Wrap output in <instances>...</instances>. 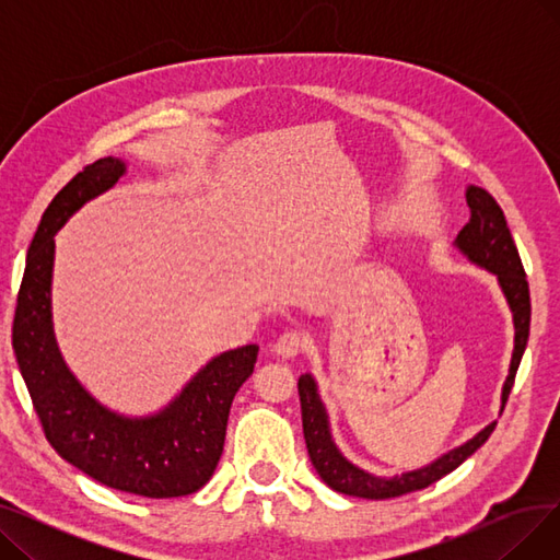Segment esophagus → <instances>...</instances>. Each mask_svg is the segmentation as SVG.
Wrapping results in <instances>:
<instances>
[{
	"label": "esophagus",
	"mask_w": 560,
	"mask_h": 560,
	"mask_svg": "<svg viewBox=\"0 0 560 560\" xmlns=\"http://www.w3.org/2000/svg\"><path fill=\"white\" fill-rule=\"evenodd\" d=\"M304 347H306V334L302 331H283L275 342V351L281 359H295Z\"/></svg>",
	"instance_id": "obj_1"
}]
</instances>
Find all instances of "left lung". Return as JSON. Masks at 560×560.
<instances>
[{
	"label": "left lung",
	"instance_id": "obj_1",
	"mask_svg": "<svg viewBox=\"0 0 560 560\" xmlns=\"http://www.w3.org/2000/svg\"><path fill=\"white\" fill-rule=\"evenodd\" d=\"M465 199L469 206V222L458 231L454 245L458 252L472 260L479 268H486L497 277L499 288H502L504 298L509 302V308L513 313V327H515V347L513 359L509 368V376L502 388V410L511 395L515 372L520 368L522 354L528 340V327H532V298H528V281L522 268V260L517 254V247L513 243V235L509 231L504 211L499 209L494 197L479 188L467 186ZM300 401H302V427H304V440L306 450L311 456L313 467L329 488L336 492L349 494V497H363V499H390L401 497L406 492L422 490L445 475L454 472V469L472 456L490 433L494 431L497 422H490L486 429H481L475 438H469L460 447L443 454L433 463L413 469V472H404L401 477H376L365 472V469L349 463L340 450L336 447L331 429H329V416L327 408L319 399L317 384L311 374H302L298 381Z\"/></svg>",
	"mask_w": 560,
	"mask_h": 560
}]
</instances>
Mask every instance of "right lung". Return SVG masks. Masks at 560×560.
<instances>
[{
	"label": "right lung",
	"instance_id": "obj_1",
	"mask_svg": "<svg viewBox=\"0 0 560 560\" xmlns=\"http://www.w3.org/2000/svg\"><path fill=\"white\" fill-rule=\"evenodd\" d=\"M127 172L120 159L85 165L58 192L26 252L13 349L49 445L95 481L152 499L197 492L222 456L231 401L254 372L256 345L222 351L159 413L127 418L100 404L68 370L51 325L54 233Z\"/></svg>",
	"mask_w": 560,
	"mask_h": 560
}]
</instances>
